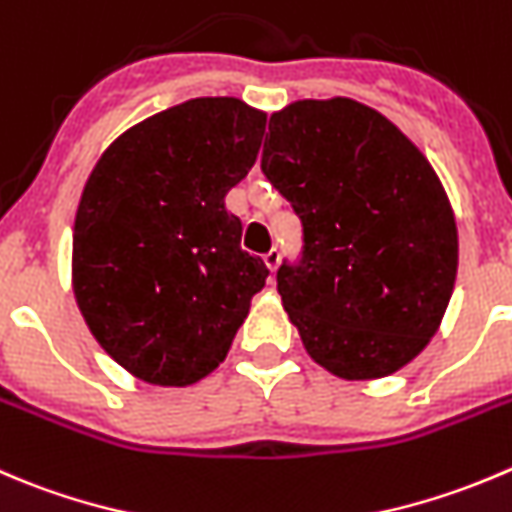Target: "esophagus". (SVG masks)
Segmentation results:
<instances>
[{"label": "esophagus", "instance_id": "34e87169", "mask_svg": "<svg viewBox=\"0 0 512 512\" xmlns=\"http://www.w3.org/2000/svg\"><path fill=\"white\" fill-rule=\"evenodd\" d=\"M262 260H265L267 270H270L272 275H275V270H277V267H280V250H275V247H272V250L267 252V255L262 257Z\"/></svg>", "mask_w": 512, "mask_h": 512}]
</instances>
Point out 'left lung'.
I'll return each mask as SVG.
<instances>
[{
	"instance_id": "8db88e82",
	"label": "left lung",
	"mask_w": 512,
	"mask_h": 512,
	"mask_svg": "<svg viewBox=\"0 0 512 512\" xmlns=\"http://www.w3.org/2000/svg\"><path fill=\"white\" fill-rule=\"evenodd\" d=\"M262 172L305 230L277 292L307 355L340 380L403 370L440 330L458 225L438 172L385 114L350 97L272 112Z\"/></svg>"
}]
</instances>
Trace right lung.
<instances>
[{
  "instance_id": "right-lung-1",
  "label": "right lung",
  "mask_w": 512,
  "mask_h": 512,
  "mask_svg": "<svg viewBox=\"0 0 512 512\" xmlns=\"http://www.w3.org/2000/svg\"><path fill=\"white\" fill-rule=\"evenodd\" d=\"M267 114L197 97L117 137L74 215L72 290L94 340L160 388H187L227 357L267 267L242 252L225 195L252 170Z\"/></svg>"
}]
</instances>
